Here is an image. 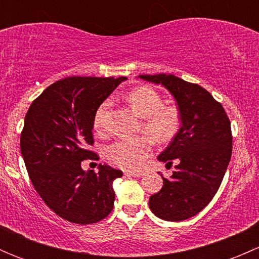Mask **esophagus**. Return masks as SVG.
I'll list each match as a JSON object with an SVG mask.
<instances>
[{"instance_id":"34e87169","label":"esophagus","mask_w":259,"mask_h":259,"mask_svg":"<svg viewBox=\"0 0 259 259\" xmlns=\"http://www.w3.org/2000/svg\"><path fill=\"white\" fill-rule=\"evenodd\" d=\"M125 176L134 177V178H140V177H143V173H137V171H125Z\"/></svg>"}]
</instances>
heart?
<instances>
[{
  "instance_id": "obj_1",
  "label": "heart",
  "mask_w": 259,
  "mask_h": 259,
  "mask_svg": "<svg viewBox=\"0 0 259 259\" xmlns=\"http://www.w3.org/2000/svg\"><path fill=\"white\" fill-rule=\"evenodd\" d=\"M130 108L142 117V130L159 144L168 143L178 134L180 113L176 106H165L160 94L149 86H139L126 95ZM111 100L103 101L94 116V127L103 132ZM151 154V142L148 137L119 139L106 146L105 155L110 163L127 170H139Z\"/></svg>"
}]
</instances>
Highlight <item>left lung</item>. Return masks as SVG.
Masks as SVG:
<instances>
[{
  "label": "left lung",
  "instance_id": "left-lung-1",
  "mask_svg": "<svg viewBox=\"0 0 259 259\" xmlns=\"http://www.w3.org/2000/svg\"><path fill=\"white\" fill-rule=\"evenodd\" d=\"M165 88L180 113V129L158 160L171 166L170 179L149 198L158 218L180 222L204 209L219 189L232 155L231 122L223 106L205 89L174 75H139Z\"/></svg>",
  "mask_w": 259,
  "mask_h": 259
}]
</instances>
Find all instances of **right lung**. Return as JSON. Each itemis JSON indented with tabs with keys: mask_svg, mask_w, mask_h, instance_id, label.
<instances>
[{
	"mask_svg": "<svg viewBox=\"0 0 259 259\" xmlns=\"http://www.w3.org/2000/svg\"><path fill=\"white\" fill-rule=\"evenodd\" d=\"M126 77H66L54 82L31 104L21 134V154L31 182L45 204L61 218L90 224L114 207L113 183L122 171L99 164L98 173L81 168L99 159L94 116L103 101Z\"/></svg>",
	"mask_w": 259,
	"mask_h": 259,
	"instance_id": "add662e5",
	"label": "right lung"
}]
</instances>
